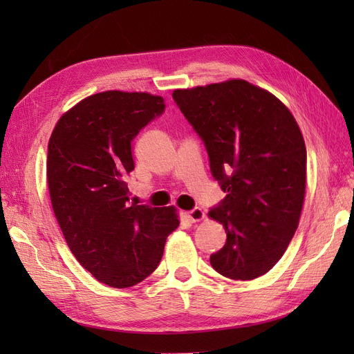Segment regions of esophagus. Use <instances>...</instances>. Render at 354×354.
Returning a JSON list of instances; mask_svg holds the SVG:
<instances>
[{
    "instance_id": "34e87169",
    "label": "esophagus",
    "mask_w": 354,
    "mask_h": 354,
    "mask_svg": "<svg viewBox=\"0 0 354 354\" xmlns=\"http://www.w3.org/2000/svg\"><path fill=\"white\" fill-rule=\"evenodd\" d=\"M186 216L189 217V220L192 221V223H196V221H201V220H205V212H203L201 208H195V209H192V211H187L186 212Z\"/></svg>"
}]
</instances>
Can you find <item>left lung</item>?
I'll return each mask as SVG.
<instances>
[{
	"label": "left lung",
	"instance_id": "obj_1",
	"mask_svg": "<svg viewBox=\"0 0 354 354\" xmlns=\"http://www.w3.org/2000/svg\"><path fill=\"white\" fill-rule=\"evenodd\" d=\"M173 97L227 192L208 214L227 234L209 263L230 279H255L281 260L298 227L307 165L301 130L276 95L245 80L178 88Z\"/></svg>",
	"mask_w": 354,
	"mask_h": 354
}]
</instances>
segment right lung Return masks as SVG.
Instances as JSON below:
<instances>
[{
  "label": "right lung",
  "mask_w": 354,
  "mask_h": 354,
  "mask_svg": "<svg viewBox=\"0 0 354 354\" xmlns=\"http://www.w3.org/2000/svg\"><path fill=\"white\" fill-rule=\"evenodd\" d=\"M164 109L151 93H97L63 113L48 140L47 183L63 236L84 269L112 288L145 281L180 224L173 205L127 203L131 142Z\"/></svg>",
  "instance_id": "obj_1"
}]
</instances>
